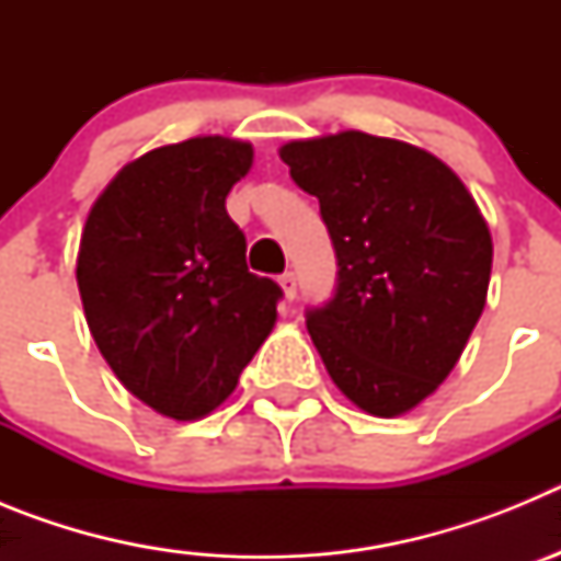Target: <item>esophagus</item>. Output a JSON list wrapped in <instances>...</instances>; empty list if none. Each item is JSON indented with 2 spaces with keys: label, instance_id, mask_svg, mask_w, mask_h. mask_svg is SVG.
I'll use <instances>...</instances> for the list:
<instances>
[{
  "label": "esophagus",
  "instance_id": "obj_1",
  "mask_svg": "<svg viewBox=\"0 0 561 561\" xmlns=\"http://www.w3.org/2000/svg\"><path fill=\"white\" fill-rule=\"evenodd\" d=\"M277 284H280V289H284L286 300H295V297H297V277H295V272H284V275L277 277Z\"/></svg>",
  "mask_w": 561,
  "mask_h": 561
}]
</instances>
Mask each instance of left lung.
<instances>
[{
  "label": "left lung",
  "instance_id": "obj_1",
  "mask_svg": "<svg viewBox=\"0 0 561 561\" xmlns=\"http://www.w3.org/2000/svg\"><path fill=\"white\" fill-rule=\"evenodd\" d=\"M280 160L334 244V297L306 311L325 370L365 413H408L483 314L492 236L472 193L424 148L365 131L286 142Z\"/></svg>",
  "mask_w": 561,
  "mask_h": 561
}]
</instances>
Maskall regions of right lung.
<instances>
[{"instance_id":"obj_1","label":"right lung","mask_w":561,"mask_h":561,"mask_svg":"<svg viewBox=\"0 0 561 561\" xmlns=\"http://www.w3.org/2000/svg\"><path fill=\"white\" fill-rule=\"evenodd\" d=\"M252 146L193 137L128 162L89 210L78 291L114 376L157 413L196 421L236 390L277 320L280 286L247 270L227 193Z\"/></svg>"}]
</instances>
